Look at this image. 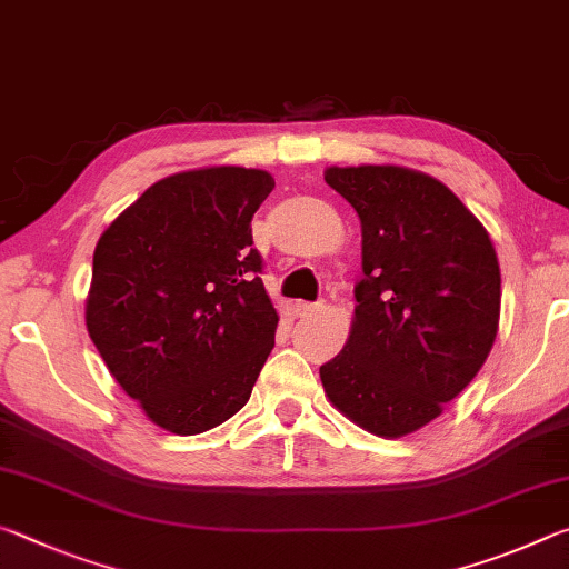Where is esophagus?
Segmentation results:
<instances>
[{"instance_id": "34e87169", "label": "esophagus", "mask_w": 569, "mask_h": 569, "mask_svg": "<svg viewBox=\"0 0 569 569\" xmlns=\"http://www.w3.org/2000/svg\"><path fill=\"white\" fill-rule=\"evenodd\" d=\"M316 311H321L319 303H296L293 306V313L298 316V319H308V316H313Z\"/></svg>"}]
</instances>
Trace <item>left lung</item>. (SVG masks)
<instances>
[{"instance_id":"obj_1","label":"left lung","mask_w":569,"mask_h":569,"mask_svg":"<svg viewBox=\"0 0 569 569\" xmlns=\"http://www.w3.org/2000/svg\"><path fill=\"white\" fill-rule=\"evenodd\" d=\"M361 220L349 341L321 366L329 401L369 435L427 427L492 351L502 276L492 240L445 182L401 166L326 168Z\"/></svg>"}]
</instances>
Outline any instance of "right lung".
Masks as SVG:
<instances>
[{
  "label": "right lung",
  "mask_w": 569,
  "mask_h": 569,
  "mask_svg": "<svg viewBox=\"0 0 569 569\" xmlns=\"http://www.w3.org/2000/svg\"><path fill=\"white\" fill-rule=\"evenodd\" d=\"M271 172L213 166L158 180L100 236L84 321L114 381L180 437L246 407L278 313L250 220Z\"/></svg>",
  "instance_id": "add662e5"
}]
</instances>
